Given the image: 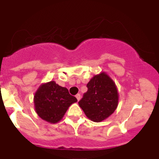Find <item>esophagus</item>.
Returning <instances> with one entry per match:
<instances>
[{
    "instance_id": "34e87169",
    "label": "esophagus",
    "mask_w": 159,
    "mask_h": 159,
    "mask_svg": "<svg viewBox=\"0 0 159 159\" xmlns=\"http://www.w3.org/2000/svg\"><path fill=\"white\" fill-rule=\"evenodd\" d=\"M75 97H76L77 100L79 101L80 99H81V94H76V96H75Z\"/></svg>"
}]
</instances>
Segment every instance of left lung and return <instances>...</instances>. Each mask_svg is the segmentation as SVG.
Listing matches in <instances>:
<instances>
[{
    "mask_svg": "<svg viewBox=\"0 0 159 159\" xmlns=\"http://www.w3.org/2000/svg\"><path fill=\"white\" fill-rule=\"evenodd\" d=\"M88 91L78 104L91 121L100 122L110 116L118 106L115 83L105 72L94 75L87 84Z\"/></svg>",
    "mask_w": 159,
    "mask_h": 159,
    "instance_id": "8db88e82",
    "label": "left lung"
}]
</instances>
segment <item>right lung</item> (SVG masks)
<instances>
[{
    "label": "right lung",
    "instance_id": "obj_1",
    "mask_svg": "<svg viewBox=\"0 0 159 159\" xmlns=\"http://www.w3.org/2000/svg\"><path fill=\"white\" fill-rule=\"evenodd\" d=\"M76 102V98L70 95L66 88L59 86L54 81L41 84L34 97L38 116L53 124L60 121L70 105Z\"/></svg>",
    "mask_w": 159,
    "mask_h": 159
}]
</instances>
